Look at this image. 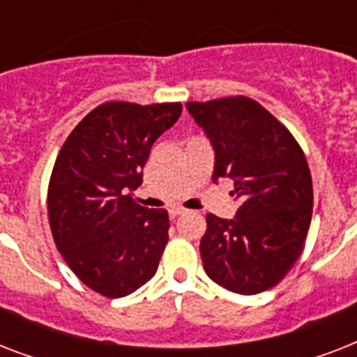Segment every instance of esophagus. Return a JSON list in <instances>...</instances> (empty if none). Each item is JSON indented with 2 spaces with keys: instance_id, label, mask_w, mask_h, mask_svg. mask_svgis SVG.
<instances>
[{
  "instance_id": "1",
  "label": "esophagus",
  "mask_w": 357,
  "mask_h": 357,
  "mask_svg": "<svg viewBox=\"0 0 357 357\" xmlns=\"http://www.w3.org/2000/svg\"><path fill=\"white\" fill-rule=\"evenodd\" d=\"M168 213H170V217L176 218V217H179V215L187 213V209H183V207H170V209H168Z\"/></svg>"
}]
</instances>
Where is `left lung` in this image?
<instances>
[{"instance_id":"8db88e82","label":"left lung","mask_w":357,"mask_h":357,"mask_svg":"<svg viewBox=\"0 0 357 357\" xmlns=\"http://www.w3.org/2000/svg\"><path fill=\"white\" fill-rule=\"evenodd\" d=\"M215 150L213 181L234 179L231 220L207 215L206 274L231 293L257 294L283 280L304 248L313 183L302 148L263 105L244 96L189 102Z\"/></svg>"}]
</instances>
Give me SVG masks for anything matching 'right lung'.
Listing matches in <instances>:
<instances>
[{
	"label": "right lung",
	"mask_w": 357,
	"mask_h": 357,
	"mask_svg": "<svg viewBox=\"0 0 357 357\" xmlns=\"http://www.w3.org/2000/svg\"><path fill=\"white\" fill-rule=\"evenodd\" d=\"M181 103L107 102L86 114L59 151L47 189L57 250L92 291L122 298L153 278L168 243V213L131 198L153 142Z\"/></svg>",
	"instance_id": "1"
}]
</instances>
